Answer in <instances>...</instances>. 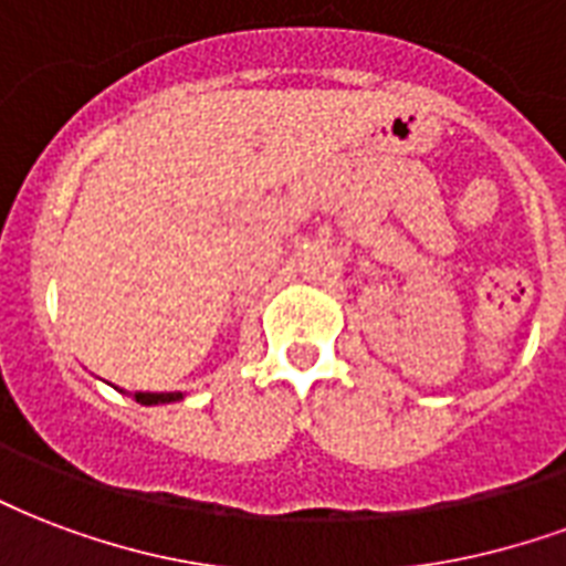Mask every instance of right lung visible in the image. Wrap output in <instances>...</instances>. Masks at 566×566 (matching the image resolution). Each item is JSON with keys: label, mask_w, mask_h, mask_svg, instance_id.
I'll return each mask as SVG.
<instances>
[{"label": "right lung", "mask_w": 566, "mask_h": 566, "mask_svg": "<svg viewBox=\"0 0 566 566\" xmlns=\"http://www.w3.org/2000/svg\"><path fill=\"white\" fill-rule=\"evenodd\" d=\"M134 399L140 405H170L182 399V392H134Z\"/></svg>", "instance_id": "1"}]
</instances>
